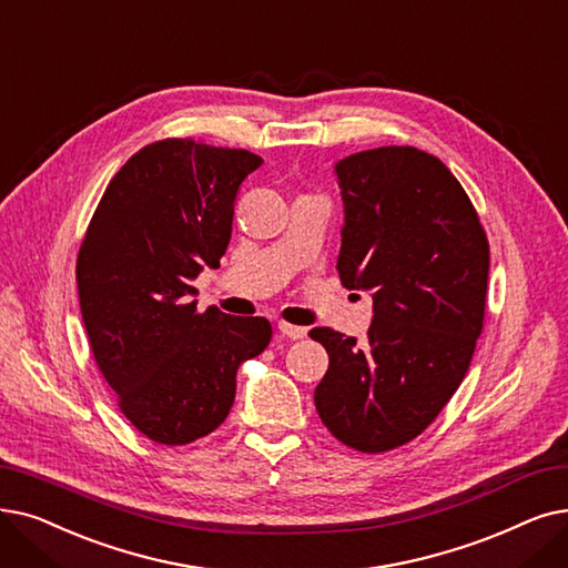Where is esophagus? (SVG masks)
Segmentation results:
<instances>
[{"label": "esophagus", "mask_w": 568, "mask_h": 568, "mask_svg": "<svg viewBox=\"0 0 568 568\" xmlns=\"http://www.w3.org/2000/svg\"><path fill=\"white\" fill-rule=\"evenodd\" d=\"M278 332L283 334V336H287V338H304L306 336V329L304 327H300V325H290V323H278Z\"/></svg>", "instance_id": "34e87169"}]
</instances>
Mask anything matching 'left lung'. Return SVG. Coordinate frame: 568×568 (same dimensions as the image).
Instances as JSON below:
<instances>
[{
  "label": "left lung",
  "mask_w": 568,
  "mask_h": 568,
  "mask_svg": "<svg viewBox=\"0 0 568 568\" xmlns=\"http://www.w3.org/2000/svg\"><path fill=\"white\" fill-rule=\"evenodd\" d=\"M336 176V268L345 287L374 292V323L364 343L308 332L329 355L315 408L341 443L376 455L420 436L464 381L483 332L489 241L450 169L413 145L355 153Z\"/></svg>",
  "instance_id": "left-lung-1"
}]
</instances>
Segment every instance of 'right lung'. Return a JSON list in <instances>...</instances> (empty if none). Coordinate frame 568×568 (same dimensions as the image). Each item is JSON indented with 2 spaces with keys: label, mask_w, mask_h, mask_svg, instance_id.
Listing matches in <instances>:
<instances>
[{
  "label": "right lung",
  "mask_w": 568,
  "mask_h": 568,
  "mask_svg": "<svg viewBox=\"0 0 568 568\" xmlns=\"http://www.w3.org/2000/svg\"><path fill=\"white\" fill-rule=\"evenodd\" d=\"M262 158L194 139L143 145L106 185L77 283L90 348L120 413L151 440L185 446L225 423L236 368L271 341L266 317L196 313L190 283L217 266L234 200Z\"/></svg>",
  "instance_id": "right-lung-1"
}]
</instances>
